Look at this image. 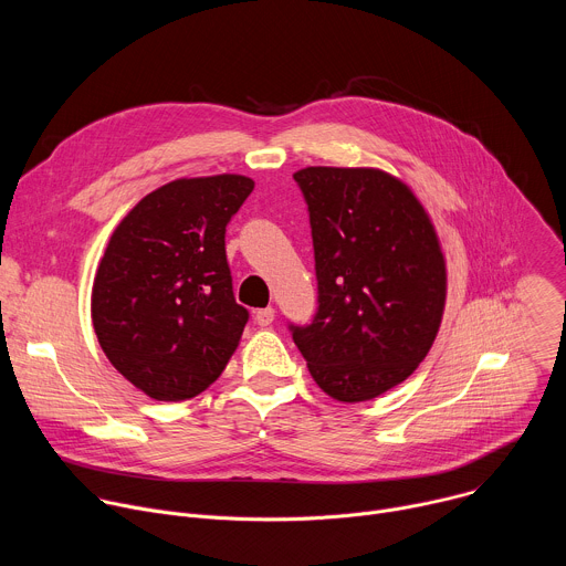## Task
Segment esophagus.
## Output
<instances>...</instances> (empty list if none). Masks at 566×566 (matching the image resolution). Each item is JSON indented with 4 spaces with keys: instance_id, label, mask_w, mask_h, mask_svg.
Segmentation results:
<instances>
[{
    "instance_id": "obj_1",
    "label": "esophagus",
    "mask_w": 566,
    "mask_h": 566,
    "mask_svg": "<svg viewBox=\"0 0 566 566\" xmlns=\"http://www.w3.org/2000/svg\"><path fill=\"white\" fill-rule=\"evenodd\" d=\"M273 319H275V308H273V306H266V308H258V311H255V322H258L260 327H269Z\"/></svg>"
}]
</instances>
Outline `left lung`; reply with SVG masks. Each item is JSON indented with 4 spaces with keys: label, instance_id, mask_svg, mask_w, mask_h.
<instances>
[{
    "label": "left lung",
    "instance_id": "left-lung-1",
    "mask_svg": "<svg viewBox=\"0 0 566 566\" xmlns=\"http://www.w3.org/2000/svg\"><path fill=\"white\" fill-rule=\"evenodd\" d=\"M317 313L293 343L322 391L371 400L428 356L446 306L437 230L400 179L376 168H304Z\"/></svg>",
    "mask_w": 566,
    "mask_h": 566
}]
</instances>
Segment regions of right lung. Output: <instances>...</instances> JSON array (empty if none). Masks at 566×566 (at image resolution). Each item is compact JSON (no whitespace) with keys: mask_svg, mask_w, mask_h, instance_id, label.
<instances>
[{"mask_svg":"<svg viewBox=\"0 0 566 566\" xmlns=\"http://www.w3.org/2000/svg\"><path fill=\"white\" fill-rule=\"evenodd\" d=\"M253 188L241 175L170 181L109 237L92 289L94 332L109 363L154 400L208 389L244 334L226 226Z\"/></svg>","mask_w":566,"mask_h":566,"instance_id":"right-lung-1","label":"right lung"}]
</instances>
